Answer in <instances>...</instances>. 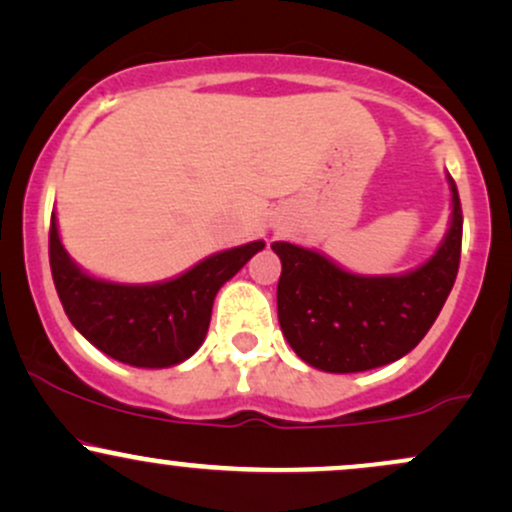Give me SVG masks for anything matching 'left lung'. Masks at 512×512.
<instances>
[{
  "mask_svg": "<svg viewBox=\"0 0 512 512\" xmlns=\"http://www.w3.org/2000/svg\"><path fill=\"white\" fill-rule=\"evenodd\" d=\"M448 236L436 255L402 276H358L291 243H272L281 260L279 325L313 368L358 373L409 354L448 301L462 252V204L455 180Z\"/></svg>",
  "mask_w": 512,
  "mask_h": 512,
  "instance_id": "1",
  "label": "left lung"
}]
</instances>
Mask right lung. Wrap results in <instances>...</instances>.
Segmentation results:
<instances>
[{"label":"right lung","mask_w":512,"mask_h":512,"mask_svg":"<svg viewBox=\"0 0 512 512\" xmlns=\"http://www.w3.org/2000/svg\"><path fill=\"white\" fill-rule=\"evenodd\" d=\"M262 240L216 252L190 272L149 286L110 284L81 272L50 221V269L64 313L103 354L137 368H168L190 358L207 337L216 293Z\"/></svg>","instance_id":"add662e5"}]
</instances>
